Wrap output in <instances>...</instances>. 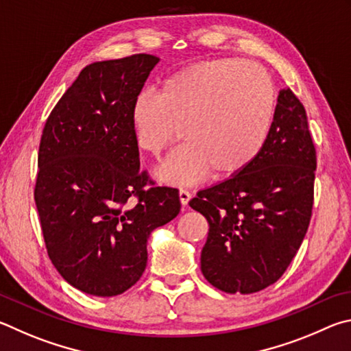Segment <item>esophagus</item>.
Masks as SVG:
<instances>
[{"label":"esophagus","mask_w":351,"mask_h":351,"mask_svg":"<svg viewBox=\"0 0 351 351\" xmlns=\"http://www.w3.org/2000/svg\"><path fill=\"white\" fill-rule=\"evenodd\" d=\"M179 197H180V204L183 205V206H188V204H189V200H191V193L188 191V189H180L179 191Z\"/></svg>","instance_id":"esophagus-1"}]
</instances>
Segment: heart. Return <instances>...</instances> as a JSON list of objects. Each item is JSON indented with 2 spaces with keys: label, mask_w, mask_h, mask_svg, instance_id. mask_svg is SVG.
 I'll return each instance as SVG.
<instances>
[{
  "label": "heart",
  "mask_w": 351,
  "mask_h": 351,
  "mask_svg": "<svg viewBox=\"0 0 351 351\" xmlns=\"http://www.w3.org/2000/svg\"><path fill=\"white\" fill-rule=\"evenodd\" d=\"M276 114V90L262 66L239 58L195 63L169 75L157 95L140 94L131 126L141 151L160 158L180 146L160 169L171 183H194L210 174H241L265 147Z\"/></svg>",
  "instance_id": "heart-1"
}]
</instances>
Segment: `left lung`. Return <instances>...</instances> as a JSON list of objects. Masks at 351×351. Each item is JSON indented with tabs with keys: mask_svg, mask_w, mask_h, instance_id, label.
<instances>
[{
	"mask_svg": "<svg viewBox=\"0 0 351 351\" xmlns=\"http://www.w3.org/2000/svg\"><path fill=\"white\" fill-rule=\"evenodd\" d=\"M315 169L304 104L290 88L282 89L261 156L189 202L210 223L200 268L213 287L250 294L280 279L308 230Z\"/></svg>",
	"mask_w": 351,
	"mask_h": 351,
	"instance_id": "1",
	"label": "left lung"
}]
</instances>
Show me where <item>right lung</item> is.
Wrapping results in <instances>:
<instances>
[{
    "label": "right lung",
    "mask_w": 351,
    "mask_h": 351,
    "mask_svg": "<svg viewBox=\"0 0 351 351\" xmlns=\"http://www.w3.org/2000/svg\"><path fill=\"white\" fill-rule=\"evenodd\" d=\"M157 63L135 53L86 66L43 129L34 197L47 256L92 296L137 284L147 237L180 213L179 189L140 169L131 126L132 103Z\"/></svg>",
    "instance_id": "1"
}]
</instances>
